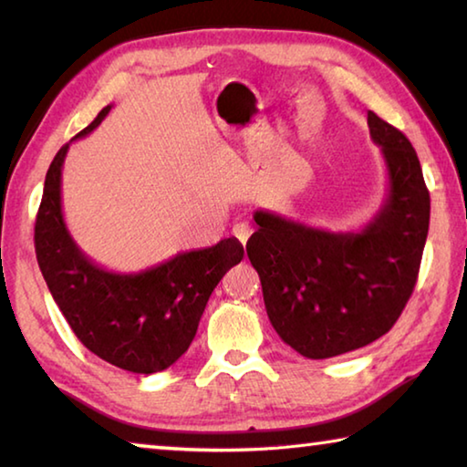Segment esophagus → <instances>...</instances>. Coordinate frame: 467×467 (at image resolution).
Instances as JSON below:
<instances>
[{"label":"esophagus","instance_id":"34e87169","mask_svg":"<svg viewBox=\"0 0 467 467\" xmlns=\"http://www.w3.org/2000/svg\"><path fill=\"white\" fill-rule=\"evenodd\" d=\"M251 233H253V228L247 223H239V224L233 226V234L236 236V239H239V243L243 244V247H244V244H247Z\"/></svg>","mask_w":467,"mask_h":467}]
</instances>
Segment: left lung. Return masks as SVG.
<instances>
[{
	"label": "left lung",
	"instance_id": "obj_1",
	"mask_svg": "<svg viewBox=\"0 0 467 467\" xmlns=\"http://www.w3.org/2000/svg\"><path fill=\"white\" fill-rule=\"evenodd\" d=\"M387 167L383 208L360 231L331 233L257 210L247 255L267 317L284 344L321 360L352 352L393 327L416 286L431 195L410 140L368 110Z\"/></svg>",
	"mask_w": 467,
	"mask_h": 467
}]
</instances>
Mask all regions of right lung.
Instances as JSON below:
<instances>
[{
	"label": "right lung",
	"mask_w": 467,
	"mask_h": 467,
	"mask_svg": "<svg viewBox=\"0 0 467 467\" xmlns=\"http://www.w3.org/2000/svg\"><path fill=\"white\" fill-rule=\"evenodd\" d=\"M109 110L110 105L74 140L97 130ZM69 144L45 177L35 224L38 267L63 317L90 352L130 373H158L187 352L210 295L243 259V244L231 236L141 272L105 270L78 247L63 220L61 169Z\"/></svg>",
	"instance_id": "add662e5"
}]
</instances>
